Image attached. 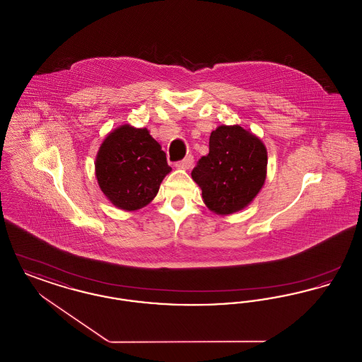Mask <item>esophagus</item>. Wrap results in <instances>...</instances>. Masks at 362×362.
<instances>
[{
  "mask_svg": "<svg viewBox=\"0 0 362 362\" xmlns=\"http://www.w3.org/2000/svg\"><path fill=\"white\" fill-rule=\"evenodd\" d=\"M192 164H194V157L189 155L186 156L182 161L177 163V167H180V168H183V170H189V168L192 167Z\"/></svg>",
  "mask_w": 362,
  "mask_h": 362,
  "instance_id": "34e87169",
  "label": "esophagus"
}]
</instances>
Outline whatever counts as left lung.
Returning <instances> with one entry per match:
<instances>
[{"instance_id": "left-lung-1", "label": "left lung", "mask_w": 362, "mask_h": 362, "mask_svg": "<svg viewBox=\"0 0 362 362\" xmlns=\"http://www.w3.org/2000/svg\"><path fill=\"white\" fill-rule=\"evenodd\" d=\"M267 173V151L251 132L218 126L209 138V153L192 170L202 199L216 214H232L248 206L263 187Z\"/></svg>"}]
</instances>
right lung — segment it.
Wrapping results in <instances>:
<instances>
[{
  "mask_svg": "<svg viewBox=\"0 0 362 362\" xmlns=\"http://www.w3.org/2000/svg\"><path fill=\"white\" fill-rule=\"evenodd\" d=\"M95 173L110 202L133 211L152 202L171 167L148 129L122 124L104 138Z\"/></svg>",
  "mask_w": 362,
  "mask_h": 362,
  "instance_id": "obj_1",
  "label": "right lung"
}]
</instances>
